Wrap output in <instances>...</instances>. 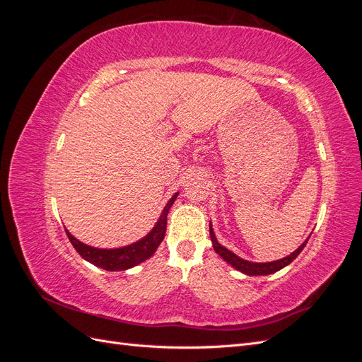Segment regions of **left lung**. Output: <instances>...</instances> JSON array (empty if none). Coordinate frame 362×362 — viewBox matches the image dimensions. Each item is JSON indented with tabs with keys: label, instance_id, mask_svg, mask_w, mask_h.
<instances>
[{
	"label": "left lung",
	"instance_id": "8db88e82",
	"mask_svg": "<svg viewBox=\"0 0 362 362\" xmlns=\"http://www.w3.org/2000/svg\"><path fill=\"white\" fill-rule=\"evenodd\" d=\"M210 237H211V243H213V247L216 250V254L221 255V258H223L228 264H231L235 270L245 273V275H249V276H266V275H272V273H275L281 269H284L286 266H288L290 262L293 259H296V257H298L300 252L303 250L305 245L308 243V238L305 240V242L296 249L294 252H291L290 255H287L286 258H281V259H276V261H269V262H254V261H247V259H243L240 258L238 255H235L234 252H231L229 249H226L225 246H222L221 243L217 242L216 238V234L213 231V226L210 223Z\"/></svg>",
	"mask_w": 362,
	"mask_h": 362
}]
</instances>
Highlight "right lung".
I'll list each match as a JSON object with an SVG mask.
<instances>
[{"mask_svg":"<svg viewBox=\"0 0 362 362\" xmlns=\"http://www.w3.org/2000/svg\"><path fill=\"white\" fill-rule=\"evenodd\" d=\"M178 194L180 193L177 192L168 201V204L163 208V211L158 217L157 223L154 225V228H152L144 238L137 240V242H134V243L122 246V247H115V249H101V247L89 246V245L80 242L78 238H75L66 229L69 242L72 243L75 250L81 255V258L92 262V264L96 267H101L108 272L128 270L154 255V252L163 242L164 234H166L168 213L170 210V206L173 205L175 199H177Z\"/></svg>","mask_w":362,"mask_h":362,"instance_id":"1","label":"right lung"}]
</instances>
